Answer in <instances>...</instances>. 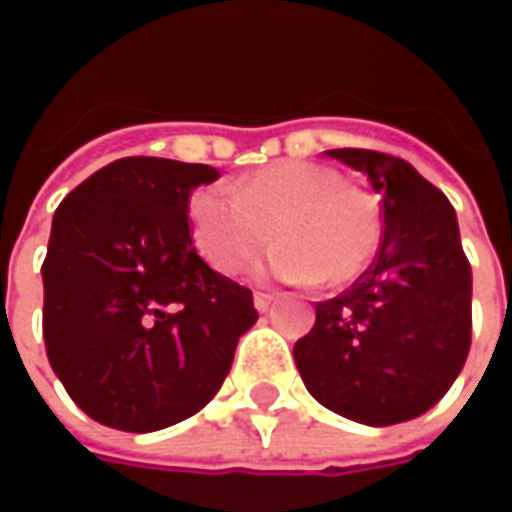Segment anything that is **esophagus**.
<instances>
[{
    "label": "esophagus",
    "instance_id": "esophagus-1",
    "mask_svg": "<svg viewBox=\"0 0 512 512\" xmlns=\"http://www.w3.org/2000/svg\"><path fill=\"white\" fill-rule=\"evenodd\" d=\"M276 299H273V293H253V305H256V310L259 313H265V310H270V305H273Z\"/></svg>",
    "mask_w": 512,
    "mask_h": 512
}]
</instances>
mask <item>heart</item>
<instances>
[{"instance_id": "b5f03b06", "label": "heart", "mask_w": 512, "mask_h": 512, "mask_svg": "<svg viewBox=\"0 0 512 512\" xmlns=\"http://www.w3.org/2000/svg\"><path fill=\"white\" fill-rule=\"evenodd\" d=\"M187 222L193 245L216 273L233 276L279 239L262 273L313 285L342 287L373 262L382 225L362 190L347 187L339 170L310 162H279L222 190L190 196Z\"/></svg>"}]
</instances>
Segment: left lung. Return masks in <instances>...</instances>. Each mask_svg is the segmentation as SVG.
Wrapping results in <instances>:
<instances>
[{"mask_svg": "<svg viewBox=\"0 0 512 512\" xmlns=\"http://www.w3.org/2000/svg\"><path fill=\"white\" fill-rule=\"evenodd\" d=\"M327 156L382 193L384 236L350 290L316 305L293 359L327 410L370 427L410 422L450 390L470 350L473 276L456 210L404 159L359 148Z\"/></svg>", "mask_w": 512, "mask_h": 512, "instance_id": "left-lung-1", "label": "left lung"}]
</instances>
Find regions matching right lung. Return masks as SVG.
<instances>
[{
  "mask_svg": "<svg viewBox=\"0 0 512 512\" xmlns=\"http://www.w3.org/2000/svg\"><path fill=\"white\" fill-rule=\"evenodd\" d=\"M210 165L128 156L53 213L42 333L53 373L93 422L153 433L199 413L256 325L253 293L196 253L190 193Z\"/></svg>",
  "mask_w": 512,
  "mask_h": 512,
  "instance_id": "add662e5",
  "label": "right lung"
}]
</instances>
